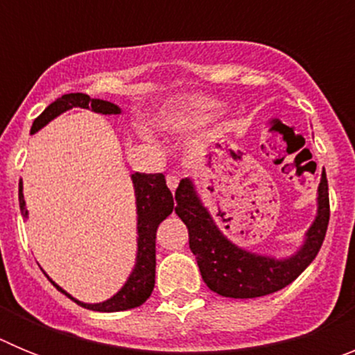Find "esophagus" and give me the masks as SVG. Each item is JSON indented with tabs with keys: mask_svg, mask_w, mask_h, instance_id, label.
<instances>
[{
	"mask_svg": "<svg viewBox=\"0 0 355 355\" xmlns=\"http://www.w3.org/2000/svg\"><path fill=\"white\" fill-rule=\"evenodd\" d=\"M178 183H180V178H178V175H175V174H168L167 175V187L171 188L172 192H174L175 188H178Z\"/></svg>",
	"mask_w": 355,
	"mask_h": 355,
	"instance_id": "obj_1",
	"label": "esophagus"
}]
</instances>
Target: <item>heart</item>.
<instances>
[{"label":"heart","mask_w":355,"mask_h":355,"mask_svg":"<svg viewBox=\"0 0 355 355\" xmlns=\"http://www.w3.org/2000/svg\"><path fill=\"white\" fill-rule=\"evenodd\" d=\"M215 110V99L192 94V96L181 97L178 101H172L167 106H163L156 121H158L163 130L167 131L193 130V128L200 126L202 122L208 121L209 115Z\"/></svg>","instance_id":"b5f03b06"}]
</instances>
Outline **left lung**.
<instances>
[{"label": "left lung", "mask_w": 355, "mask_h": 355, "mask_svg": "<svg viewBox=\"0 0 355 355\" xmlns=\"http://www.w3.org/2000/svg\"><path fill=\"white\" fill-rule=\"evenodd\" d=\"M175 213L188 227L190 249L206 286L222 297L256 299L283 290L306 270L324 243L329 224V184L322 171L316 190V215L302 245L286 258L258 254L229 240L205 206L192 178L175 190Z\"/></svg>", "instance_id": "left-lung-1"}]
</instances>
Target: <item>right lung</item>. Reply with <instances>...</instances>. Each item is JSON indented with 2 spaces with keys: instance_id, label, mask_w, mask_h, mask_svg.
I'll use <instances>...</instances> for the list:
<instances>
[{
  "instance_id": "obj_1",
  "label": "right lung",
  "mask_w": 355,
  "mask_h": 355,
  "mask_svg": "<svg viewBox=\"0 0 355 355\" xmlns=\"http://www.w3.org/2000/svg\"><path fill=\"white\" fill-rule=\"evenodd\" d=\"M72 108H87L92 110L96 114L103 115H119L122 114V110L117 105L110 101H103V99H92L87 94H65V96L58 97L55 103L44 110L42 114L33 121L30 133H37L42 130L46 124L62 115L64 112ZM131 181H133L135 190V205H137V258H135V266L131 270L130 277L126 279V283L122 284L121 290L110 297V299L103 300L97 304H87L81 300L74 299L71 293L64 290L62 286L53 281L48 275V279L56 286V290L67 295L69 299L74 300L78 306L85 307V309H92V311L101 313H115V311H126V309H133L146 302L153 293L155 288V268H156V231L158 225L162 224L165 218L174 209V197H172L171 190L167 188V181L163 174H144V172H133L131 174ZM19 208H21V215L24 216V220L28 218L26 202H24L23 196V181H19Z\"/></svg>"
}]
</instances>
